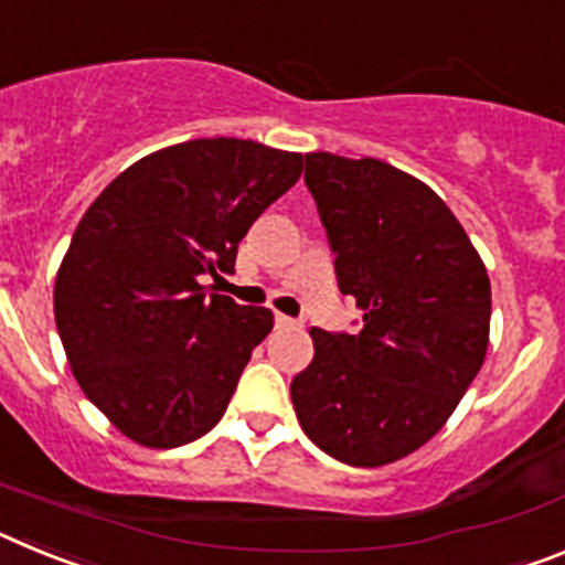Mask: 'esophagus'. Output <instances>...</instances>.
Returning <instances> with one entry per match:
<instances>
[{
	"label": "esophagus",
	"mask_w": 565,
	"mask_h": 565,
	"mask_svg": "<svg viewBox=\"0 0 565 565\" xmlns=\"http://www.w3.org/2000/svg\"><path fill=\"white\" fill-rule=\"evenodd\" d=\"M274 326H277V328H297V319L286 317V313H274Z\"/></svg>",
	"instance_id": "esophagus-1"
}]
</instances>
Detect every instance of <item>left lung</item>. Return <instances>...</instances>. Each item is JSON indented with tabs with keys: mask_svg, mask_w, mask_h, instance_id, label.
<instances>
[{
	"mask_svg": "<svg viewBox=\"0 0 565 565\" xmlns=\"http://www.w3.org/2000/svg\"><path fill=\"white\" fill-rule=\"evenodd\" d=\"M306 186L362 331L313 328L291 382L306 436L351 467H382L430 441L456 411L489 342L481 257L427 183L376 158L306 154Z\"/></svg>",
	"mask_w": 565,
	"mask_h": 565,
	"instance_id": "left-lung-1",
	"label": "left lung"
}]
</instances>
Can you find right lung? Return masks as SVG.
<instances>
[{
    "instance_id": "1",
    "label": "right lung",
    "mask_w": 565,
    "mask_h": 565,
    "mask_svg": "<svg viewBox=\"0 0 565 565\" xmlns=\"http://www.w3.org/2000/svg\"><path fill=\"white\" fill-rule=\"evenodd\" d=\"M302 174V154L198 138L121 172L70 239L56 328L84 396L143 447H181L226 413L268 308L209 294L239 239Z\"/></svg>"
}]
</instances>
